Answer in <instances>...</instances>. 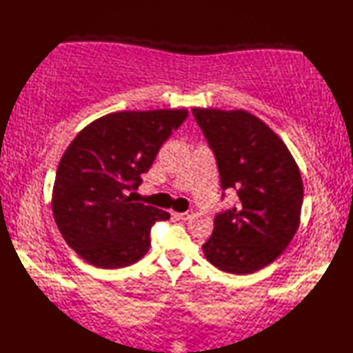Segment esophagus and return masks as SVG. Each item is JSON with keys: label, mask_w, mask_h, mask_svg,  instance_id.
I'll use <instances>...</instances> for the list:
<instances>
[{"label": "esophagus", "mask_w": 353, "mask_h": 353, "mask_svg": "<svg viewBox=\"0 0 353 353\" xmlns=\"http://www.w3.org/2000/svg\"><path fill=\"white\" fill-rule=\"evenodd\" d=\"M176 216L179 220H183V221H186V220H190L191 216H192V211H186V212H181V214H176Z\"/></svg>", "instance_id": "1"}]
</instances>
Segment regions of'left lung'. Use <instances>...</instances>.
I'll list each match as a JSON object with an SVG mask.
<instances>
[{
  "mask_svg": "<svg viewBox=\"0 0 353 353\" xmlns=\"http://www.w3.org/2000/svg\"><path fill=\"white\" fill-rule=\"evenodd\" d=\"M212 150L224 191L238 203L220 211L203 247L212 265L232 274H250L279 256L301 220V171L281 138L245 110L192 109Z\"/></svg>",
  "mask_w": 353,
  "mask_h": 353,
  "instance_id": "8db88e82",
  "label": "left lung"
}]
</instances>
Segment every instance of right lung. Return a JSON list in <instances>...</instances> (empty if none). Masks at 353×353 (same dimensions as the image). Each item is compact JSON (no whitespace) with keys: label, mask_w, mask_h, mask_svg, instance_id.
<instances>
[{"label":"right lung","mask_w":353,"mask_h":353,"mask_svg":"<svg viewBox=\"0 0 353 353\" xmlns=\"http://www.w3.org/2000/svg\"><path fill=\"white\" fill-rule=\"evenodd\" d=\"M186 117V109L117 112L74 138L56 172L52 214L80 258L99 268H121L148 252L152 228L170 214L132 196Z\"/></svg>","instance_id":"add662e5"}]
</instances>
